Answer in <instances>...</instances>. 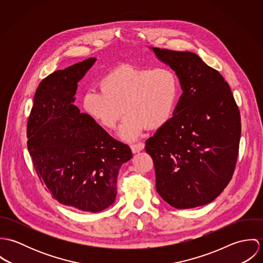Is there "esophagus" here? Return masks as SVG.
Segmentation results:
<instances>
[{"label":"esophagus","instance_id":"esophagus-1","mask_svg":"<svg viewBox=\"0 0 263 263\" xmlns=\"http://www.w3.org/2000/svg\"><path fill=\"white\" fill-rule=\"evenodd\" d=\"M145 148V144L144 143H136V144H132L130 145V149L133 151V153H139Z\"/></svg>","mask_w":263,"mask_h":263}]
</instances>
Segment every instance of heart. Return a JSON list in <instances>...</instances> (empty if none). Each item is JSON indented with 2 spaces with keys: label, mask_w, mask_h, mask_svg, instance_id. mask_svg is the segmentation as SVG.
Instances as JSON below:
<instances>
[{
  "label": "heart",
  "mask_w": 263,
  "mask_h": 263,
  "mask_svg": "<svg viewBox=\"0 0 263 263\" xmlns=\"http://www.w3.org/2000/svg\"><path fill=\"white\" fill-rule=\"evenodd\" d=\"M178 95V77L170 68L125 65L104 76L100 89H91L85 94L84 107L108 129L116 127L124 111L128 113L120 136L134 139L146 126L159 128L168 122Z\"/></svg>",
  "instance_id": "1"
}]
</instances>
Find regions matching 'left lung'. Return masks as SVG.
<instances>
[{"mask_svg": "<svg viewBox=\"0 0 263 263\" xmlns=\"http://www.w3.org/2000/svg\"><path fill=\"white\" fill-rule=\"evenodd\" d=\"M170 66L183 91L173 116L146 141L156 189L176 209L212 202L232 179L241 137L230 86L196 53L150 47Z\"/></svg>", "mask_w": 263, "mask_h": 263, "instance_id": "8db88e82", "label": "left lung"}]
</instances>
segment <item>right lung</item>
I'll return each instance as SVG.
<instances>
[{"label":"right lung","instance_id":"obj_1","mask_svg":"<svg viewBox=\"0 0 263 263\" xmlns=\"http://www.w3.org/2000/svg\"><path fill=\"white\" fill-rule=\"evenodd\" d=\"M95 58L44 78L27 122V147L42 185L60 203L98 213L113 204L121 165L130 148L74 105L78 82Z\"/></svg>","mask_w":263,"mask_h":263}]
</instances>
